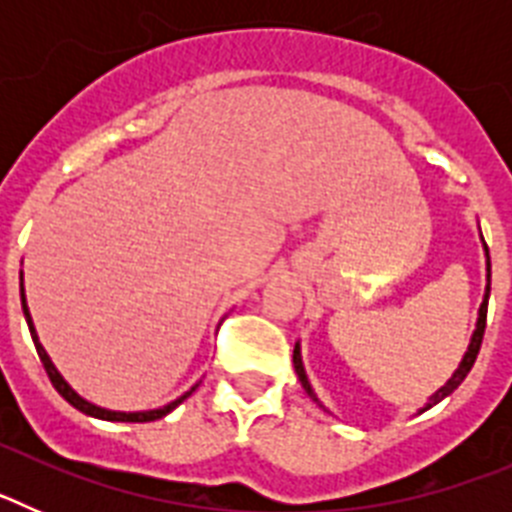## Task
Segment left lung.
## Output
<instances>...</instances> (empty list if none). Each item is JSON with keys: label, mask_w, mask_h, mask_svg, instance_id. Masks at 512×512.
<instances>
[{"label": "left lung", "mask_w": 512, "mask_h": 512, "mask_svg": "<svg viewBox=\"0 0 512 512\" xmlns=\"http://www.w3.org/2000/svg\"><path fill=\"white\" fill-rule=\"evenodd\" d=\"M482 243H485V241H482ZM485 256H487V287H485V300H482V305H479V318H477V328H474V333H472V341H469L467 354H464V359H461L459 369H456V372L451 374V379H449V382L443 384L441 390H436V392H433V395H431V400L425 402V408H423V410L433 408V405H436V402H441L443 397H449L451 392H454L456 387H459V384L464 382V377H467V374L472 372L474 361H477L479 346H482V338H485V325H487V302H490V248H487V243H485ZM292 364H295V372H297V377H300V382H302V387H305V392H307V395H310L312 400H315V402H318V405H320L318 395H315V392H312L310 382H307L305 366H302L300 343H295V354H292ZM320 408H323V405H320ZM423 410H420V413H423Z\"/></svg>", "instance_id": "8db88e82"}]
</instances>
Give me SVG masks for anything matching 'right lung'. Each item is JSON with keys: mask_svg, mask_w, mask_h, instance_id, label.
I'll use <instances>...</instances> for the list:
<instances>
[{"mask_svg": "<svg viewBox=\"0 0 512 512\" xmlns=\"http://www.w3.org/2000/svg\"><path fill=\"white\" fill-rule=\"evenodd\" d=\"M20 300H22V312H25V320H27V328H30V336H33V343H35V351H38L40 361H43L45 366V374H48V379L53 382V387H56L58 395L63 397V400L69 402V405H74L76 410H81L84 415H92V418H99V420H115V423H151V420H158V418H164V415H169L171 410L179 408L184 400H187L189 395L194 392V384L192 390L184 392L182 397H176L174 402H169V405H164V408H158V410H143V413H120V410H107V408H99V405H94V402L84 400V397L79 395V392L71 387L66 379L61 377V372H58L56 366H53L51 356L45 354V348L43 343L38 341V333H35V325H33V318H30V310H27V302H25V287L20 284Z\"/></svg>", "mask_w": 512, "mask_h": 512, "instance_id": "1", "label": "right lung"}]
</instances>
